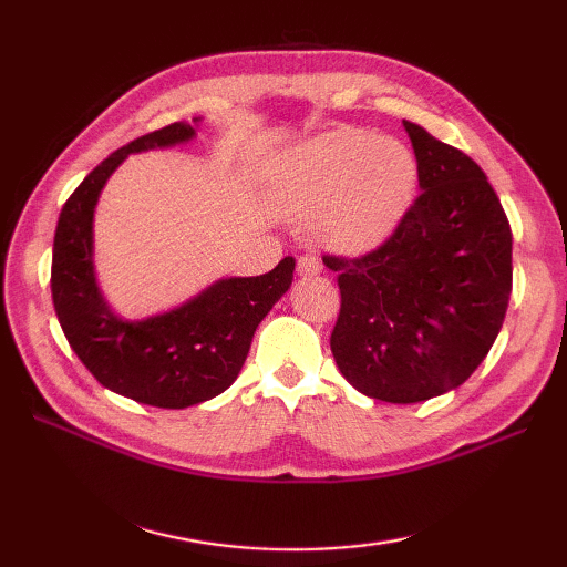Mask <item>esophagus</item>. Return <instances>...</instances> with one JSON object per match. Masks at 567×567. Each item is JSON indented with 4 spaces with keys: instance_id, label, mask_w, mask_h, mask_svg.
<instances>
[{
    "instance_id": "34e87169",
    "label": "esophagus",
    "mask_w": 567,
    "mask_h": 567,
    "mask_svg": "<svg viewBox=\"0 0 567 567\" xmlns=\"http://www.w3.org/2000/svg\"><path fill=\"white\" fill-rule=\"evenodd\" d=\"M321 270V258L317 250H307L297 258V272L299 275H317Z\"/></svg>"
}]
</instances>
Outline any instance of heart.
<instances>
[{
  "mask_svg": "<svg viewBox=\"0 0 567 567\" xmlns=\"http://www.w3.org/2000/svg\"><path fill=\"white\" fill-rule=\"evenodd\" d=\"M416 185L404 143L363 128H336L287 153L270 173L275 212L311 216L333 246L360 250L390 234Z\"/></svg>",
  "mask_w": 567,
  "mask_h": 567,
  "instance_id": "b5f03b06",
  "label": "heart"
}]
</instances>
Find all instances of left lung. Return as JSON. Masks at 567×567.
Instances as JSON below:
<instances>
[{"mask_svg": "<svg viewBox=\"0 0 567 567\" xmlns=\"http://www.w3.org/2000/svg\"><path fill=\"white\" fill-rule=\"evenodd\" d=\"M419 197L363 256H331L341 309L331 351L372 400L414 404L473 375L495 343L512 295V228L480 165L404 122Z\"/></svg>", "mask_w": 567, "mask_h": 567, "instance_id": "left-lung-1", "label": "left lung"}]
</instances>
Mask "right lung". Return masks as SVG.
Here are the masks:
<instances>
[{
	"label": "right lung",
	"instance_id": "right-lung-1",
	"mask_svg": "<svg viewBox=\"0 0 567 567\" xmlns=\"http://www.w3.org/2000/svg\"><path fill=\"white\" fill-rule=\"evenodd\" d=\"M192 136L195 128L175 122L114 151L68 197L53 240V307L70 348L106 390L161 409L207 402L238 378L252 333L295 272V258H285L270 272L228 277L146 321H122L104 305L92 270V214L106 177L128 153Z\"/></svg>",
	"mask_w": 567,
	"mask_h": 567
}]
</instances>
